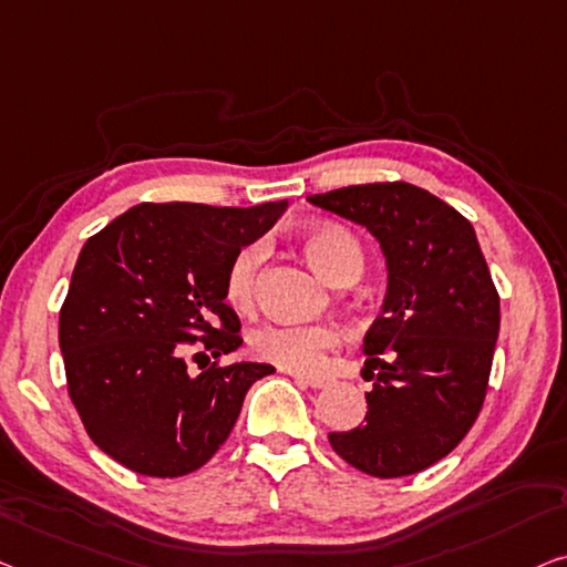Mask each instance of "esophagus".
I'll use <instances>...</instances> for the list:
<instances>
[{
	"label": "esophagus",
	"mask_w": 567,
	"mask_h": 567,
	"mask_svg": "<svg viewBox=\"0 0 567 567\" xmlns=\"http://www.w3.org/2000/svg\"><path fill=\"white\" fill-rule=\"evenodd\" d=\"M295 382L302 386H310V390H320V386L328 384L326 377H310V374H295Z\"/></svg>",
	"instance_id": "34e87169"
}]
</instances>
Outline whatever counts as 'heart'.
Listing matches in <instances>:
<instances>
[{"mask_svg": "<svg viewBox=\"0 0 567 567\" xmlns=\"http://www.w3.org/2000/svg\"><path fill=\"white\" fill-rule=\"evenodd\" d=\"M302 247L328 280L336 282L349 272H361L364 255L359 241L341 226L318 224L302 234ZM265 261V244L251 241L241 247L229 261L224 277V298L234 310L247 312L257 298V277ZM341 331L331 323H290L272 320L251 331L249 346L255 357L292 374H320L328 353L338 349Z\"/></svg>", "mask_w": 567, "mask_h": 567, "instance_id": "heart-1", "label": "heart"}]
</instances>
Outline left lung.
Returning <instances> with one entry per match:
<instances>
[{
  "label": "left lung",
  "mask_w": 567,
  "mask_h": 567,
  "mask_svg": "<svg viewBox=\"0 0 567 567\" xmlns=\"http://www.w3.org/2000/svg\"><path fill=\"white\" fill-rule=\"evenodd\" d=\"M308 200L367 226L390 269L364 338V374L377 377L364 425L328 441L369 476H412L445 458L484 408L499 292L468 218L417 185H349Z\"/></svg>",
  "instance_id": "obj_1"
}]
</instances>
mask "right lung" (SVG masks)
<instances>
[{
    "mask_svg": "<svg viewBox=\"0 0 567 567\" xmlns=\"http://www.w3.org/2000/svg\"><path fill=\"white\" fill-rule=\"evenodd\" d=\"M285 208L140 203L83 244L58 341L83 427L124 468L155 478L198 471L229 437L249 386L275 371L221 364L241 346L224 277ZM190 350L217 361L193 378Z\"/></svg>",
    "mask_w": 567,
    "mask_h": 567,
    "instance_id": "add662e5",
    "label": "right lung"
}]
</instances>
